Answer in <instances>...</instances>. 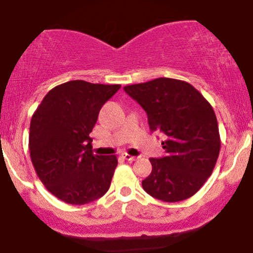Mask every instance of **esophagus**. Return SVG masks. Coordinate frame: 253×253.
I'll use <instances>...</instances> for the list:
<instances>
[{
    "mask_svg": "<svg viewBox=\"0 0 253 253\" xmlns=\"http://www.w3.org/2000/svg\"><path fill=\"white\" fill-rule=\"evenodd\" d=\"M122 157H124V158L126 159V161H128V162H133V161H136V159H137V157L131 156V154H128V153H122Z\"/></svg>",
    "mask_w": 253,
    "mask_h": 253,
    "instance_id": "1",
    "label": "esophagus"
}]
</instances>
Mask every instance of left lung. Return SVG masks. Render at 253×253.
Instances as JSON below:
<instances>
[{"label":"left lung","mask_w":253,"mask_h":253,"mask_svg":"<svg viewBox=\"0 0 253 253\" xmlns=\"http://www.w3.org/2000/svg\"><path fill=\"white\" fill-rule=\"evenodd\" d=\"M124 90L147 112L151 131L166 134V156L149 159L152 171L142 180L146 193L167 203L193 197L211 175L221 147L211 105L193 85L170 78Z\"/></svg>","instance_id":"8db88e82"}]
</instances>
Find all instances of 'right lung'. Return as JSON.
Instances as JSON below:
<instances>
[{
    "label": "right lung",
    "instance_id": "right-lung-1",
    "mask_svg": "<svg viewBox=\"0 0 253 253\" xmlns=\"http://www.w3.org/2000/svg\"><path fill=\"white\" fill-rule=\"evenodd\" d=\"M121 85L73 80L53 87L37 107L29 127L32 163L48 192L83 205L109 190L116 156H97L90 137L102 105Z\"/></svg>",
    "mask_w": 253,
    "mask_h": 253
}]
</instances>
